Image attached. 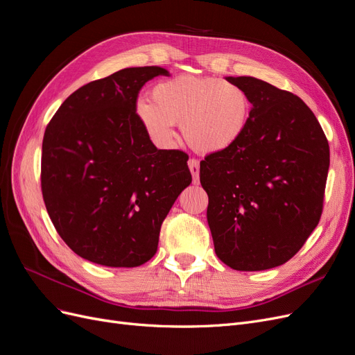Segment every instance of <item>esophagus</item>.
<instances>
[{
	"label": "esophagus",
	"mask_w": 355,
	"mask_h": 355,
	"mask_svg": "<svg viewBox=\"0 0 355 355\" xmlns=\"http://www.w3.org/2000/svg\"><path fill=\"white\" fill-rule=\"evenodd\" d=\"M188 167L191 170L192 182H194V184H198V182H200V161L197 158H189Z\"/></svg>",
	"instance_id": "1"
}]
</instances>
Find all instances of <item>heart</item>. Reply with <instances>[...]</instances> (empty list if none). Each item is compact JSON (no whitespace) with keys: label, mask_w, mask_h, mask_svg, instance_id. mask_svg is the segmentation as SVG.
<instances>
[{"label":"heart","mask_w":355,"mask_h":355,"mask_svg":"<svg viewBox=\"0 0 355 355\" xmlns=\"http://www.w3.org/2000/svg\"><path fill=\"white\" fill-rule=\"evenodd\" d=\"M151 96L153 102L136 103V115L159 145H168L175 124H182L192 149L219 153L237 142L249 123V96L240 85L220 78L179 75L158 83Z\"/></svg>","instance_id":"heart-1"}]
</instances>
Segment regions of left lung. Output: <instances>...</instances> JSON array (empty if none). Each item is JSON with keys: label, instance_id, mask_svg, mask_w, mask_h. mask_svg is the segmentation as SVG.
Segmentation results:
<instances>
[{"label": "left lung", "instance_id": "8db88e82", "mask_svg": "<svg viewBox=\"0 0 355 355\" xmlns=\"http://www.w3.org/2000/svg\"><path fill=\"white\" fill-rule=\"evenodd\" d=\"M252 103L232 146L204 157L200 182L219 259L237 271L280 266L300 250L323 213L327 137L296 94L253 77H228Z\"/></svg>", "mask_w": 355, "mask_h": 355}]
</instances>
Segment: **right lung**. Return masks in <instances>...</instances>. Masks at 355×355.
I'll use <instances>...</instances> for the list:
<instances>
[{
  "label": "right lung",
  "mask_w": 355,
  "mask_h": 355,
  "mask_svg": "<svg viewBox=\"0 0 355 355\" xmlns=\"http://www.w3.org/2000/svg\"><path fill=\"white\" fill-rule=\"evenodd\" d=\"M164 68H125L92 81L46 127L41 191L69 249L90 262L133 268L155 254L161 223L192 180L188 155L157 149L136 115L139 92Z\"/></svg>",
  "instance_id": "right-lung-1"
}]
</instances>
